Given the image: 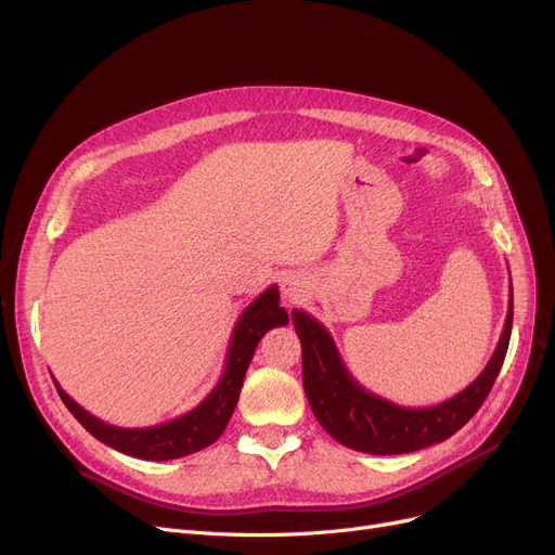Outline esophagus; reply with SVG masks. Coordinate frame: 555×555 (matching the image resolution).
<instances>
[{"label": "esophagus", "mask_w": 555, "mask_h": 555, "mask_svg": "<svg viewBox=\"0 0 555 555\" xmlns=\"http://www.w3.org/2000/svg\"><path fill=\"white\" fill-rule=\"evenodd\" d=\"M281 293H283V297H285L287 301H297V299L301 297V293H304L299 279L285 276V279H283V285H281Z\"/></svg>", "instance_id": "34e87169"}]
</instances>
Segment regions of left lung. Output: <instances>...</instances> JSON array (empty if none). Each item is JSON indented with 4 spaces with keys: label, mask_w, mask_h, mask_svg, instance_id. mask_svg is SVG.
Wrapping results in <instances>:
<instances>
[{
    "label": "left lung",
    "mask_w": 555,
    "mask_h": 555,
    "mask_svg": "<svg viewBox=\"0 0 555 555\" xmlns=\"http://www.w3.org/2000/svg\"><path fill=\"white\" fill-rule=\"evenodd\" d=\"M293 324L301 339L304 389L312 414L335 441L366 454H404L441 443L468 423L490 393L504 364L513 328V285L506 324L498 348L477 380L454 398L406 410L369 393L348 373L333 335L304 310H293Z\"/></svg>",
    "instance_id": "8db88e82"
}]
</instances>
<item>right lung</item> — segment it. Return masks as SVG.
<instances>
[{
    "mask_svg": "<svg viewBox=\"0 0 555 555\" xmlns=\"http://www.w3.org/2000/svg\"><path fill=\"white\" fill-rule=\"evenodd\" d=\"M279 287L270 285L266 293L243 310L236 328L231 333L227 362L218 385L195 406V410H191L184 416L153 427H116L82 410L72 396H67L65 389H61V385H57L55 377L51 375L57 396L63 398L74 418L90 431L94 439L114 448L116 452L145 461H170L204 450L220 439V434L224 431L233 410H236L245 373L260 337L276 326H287L289 322L285 308L279 306Z\"/></svg>",
    "mask_w": 555,
    "mask_h": 555,
    "instance_id": "obj_1",
    "label": "right lung"
}]
</instances>
